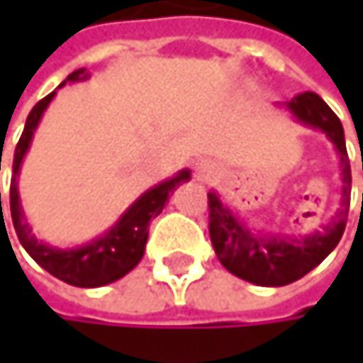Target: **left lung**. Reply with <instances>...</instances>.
Here are the masks:
<instances>
[{
    "label": "left lung",
    "mask_w": 363,
    "mask_h": 363,
    "mask_svg": "<svg viewBox=\"0 0 363 363\" xmlns=\"http://www.w3.org/2000/svg\"><path fill=\"white\" fill-rule=\"evenodd\" d=\"M288 109L303 123L324 130L330 140L336 145L342 162L345 208L322 233L318 231L301 240L260 238L252 235L244 225H240L214 193H208V229L218 260L225 264L227 271L246 281H252L256 286H286L307 275L336 248L347 225L351 166L347 160L345 132L340 119L315 92L298 94L294 101L288 103Z\"/></svg>",
    "instance_id": "1"
}]
</instances>
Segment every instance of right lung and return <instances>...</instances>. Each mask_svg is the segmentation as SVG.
I'll return each mask as SVG.
<instances>
[{"mask_svg":"<svg viewBox=\"0 0 363 363\" xmlns=\"http://www.w3.org/2000/svg\"><path fill=\"white\" fill-rule=\"evenodd\" d=\"M84 77H86V69H77L67 77V82H77V79H84ZM52 96H54V92L48 94L45 99H41L31 109L29 117H27V123H25V130L21 134V140L16 145V151H14V164H12V174L14 177L10 181L12 223H14V231H16L21 244L25 246V250L31 254V258L35 260L37 264H41L48 273H52L54 277H58V279H62V281H67L71 286L99 288V286H105V284H111V281L123 277L128 271H132L140 262V258L145 254L147 238H149L151 218H155L164 210V206L168 203L170 191L179 182L189 179V170H182L181 174H177L174 179L162 182L155 189L140 195L134 201V206L121 216V220L111 229L107 235H103L101 240H96L92 244H86L84 248L56 250V248H50V246L37 242L35 238L31 235V229L25 223V216H23V210H21L18 189H16V174L21 170V162H23L27 149H29V143H31V136L35 132L37 123L41 119V113L45 111L48 103L52 101Z\"/></svg>","mask_w":363,"mask_h":363,"instance_id":"1","label":"right lung"}]
</instances>
